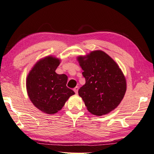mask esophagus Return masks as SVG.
<instances>
[{
	"label": "esophagus",
	"mask_w": 154,
	"mask_h": 154,
	"mask_svg": "<svg viewBox=\"0 0 154 154\" xmlns=\"http://www.w3.org/2000/svg\"><path fill=\"white\" fill-rule=\"evenodd\" d=\"M78 89H79V88H78V86H76V87H75L74 88V91L75 92V93L76 94H78Z\"/></svg>",
	"instance_id": "34e87169"
}]
</instances>
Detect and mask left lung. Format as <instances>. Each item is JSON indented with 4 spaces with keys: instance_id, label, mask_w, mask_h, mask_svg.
<instances>
[{
    "instance_id": "1",
    "label": "left lung",
    "mask_w": 154,
    "mask_h": 154,
    "mask_svg": "<svg viewBox=\"0 0 154 154\" xmlns=\"http://www.w3.org/2000/svg\"><path fill=\"white\" fill-rule=\"evenodd\" d=\"M86 84L78 90L88 110L105 115L120 104L126 91V82L114 60L101 51L78 58Z\"/></svg>"
}]
</instances>
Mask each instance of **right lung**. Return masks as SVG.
I'll return each instance as SVG.
<instances>
[{"label": "right lung", "instance_id": "add662e5", "mask_svg": "<svg viewBox=\"0 0 154 154\" xmlns=\"http://www.w3.org/2000/svg\"><path fill=\"white\" fill-rule=\"evenodd\" d=\"M60 60L52 56L40 60L28 75L26 89L31 102L46 114H55L64 106L74 92L66 86L68 77L55 70Z\"/></svg>", "mask_w": 154, "mask_h": 154}]
</instances>
